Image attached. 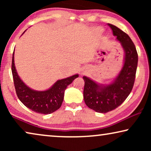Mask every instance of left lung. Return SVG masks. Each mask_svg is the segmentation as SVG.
<instances>
[{"label": "left lung", "mask_w": 151, "mask_h": 151, "mask_svg": "<svg viewBox=\"0 0 151 151\" xmlns=\"http://www.w3.org/2000/svg\"><path fill=\"white\" fill-rule=\"evenodd\" d=\"M113 36L120 42L125 52L124 63L114 82L109 85L97 84L84 76V100L88 108L105 113L121 105L133 89L137 71L138 55L135 46L128 34L113 24L108 23Z\"/></svg>", "instance_id": "obj_1"}]
</instances>
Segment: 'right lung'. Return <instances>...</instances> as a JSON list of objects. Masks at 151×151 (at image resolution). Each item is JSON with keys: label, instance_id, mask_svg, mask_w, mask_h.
Wrapping results in <instances>:
<instances>
[{"label": "right lung", "instance_id": "obj_1", "mask_svg": "<svg viewBox=\"0 0 151 151\" xmlns=\"http://www.w3.org/2000/svg\"><path fill=\"white\" fill-rule=\"evenodd\" d=\"M13 53L12 71L14 84L18 98L24 106L34 112L42 114H50L61 106L64 100V93L67 86L78 77V74L65 79L58 80L49 89L37 91L28 87L20 80L14 65Z\"/></svg>", "mask_w": 151, "mask_h": 151}]
</instances>
